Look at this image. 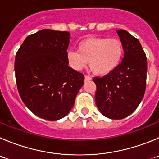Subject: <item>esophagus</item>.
Segmentation results:
<instances>
[{"label": "esophagus", "mask_w": 159, "mask_h": 159, "mask_svg": "<svg viewBox=\"0 0 159 159\" xmlns=\"http://www.w3.org/2000/svg\"><path fill=\"white\" fill-rule=\"evenodd\" d=\"M91 79H92L91 77L87 76V75H85V76H84V81H90Z\"/></svg>", "instance_id": "obj_1"}]
</instances>
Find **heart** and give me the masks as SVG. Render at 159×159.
<instances>
[{
	"label": "heart",
	"instance_id": "1",
	"mask_svg": "<svg viewBox=\"0 0 159 159\" xmlns=\"http://www.w3.org/2000/svg\"><path fill=\"white\" fill-rule=\"evenodd\" d=\"M124 47L115 38H89L78 44V50H70L66 58L70 66L81 70L89 63L91 70L97 75L113 72L121 63Z\"/></svg>",
	"mask_w": 159,
	"mask_h": 159
}]
</instances>
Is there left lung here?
<instances>
[{"label": "left lung", "mask_w": 159, "mask_h": 159, "mask_svg": "<svg viewBox=\"0 0 159 159\" xmlns=\"http://www.w3.org/2000/svg\"><path fill=\"white\" fill-rule=\"evenodd\" d=\"M124 47V58L119 66L102 78H93L98 109L105 117L122 119L137 108L146 89L147 63L139 40L124 30H117Z\"/></svg>", "instance_id": "1"}]
</instances>
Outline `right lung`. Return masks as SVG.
I'll return each mask as SVG.
<instances>
[{
	"label": "right lung",
	"mask_w": 159,
	"mask_h": 159,
	"mask_svg": "<svg viewBox=\"0 0 159 159\" xmlns=\"http://www.w3.org/2000/svg\"><path fill=\"white\" fill-rule=\"evenodd\" d=\"M70 33L44 29L26 37L15 59L18 91L37 116L57 121L69 113L84 75L68 66Z\"/></svg>",
	"instance_id": "1"
}]
</instances>
